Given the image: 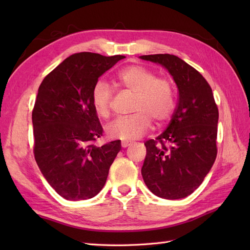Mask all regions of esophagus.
Returning a JSON list of instances; mask_svg holds the SVG:
<instances>
[{
	"instance_id": "34e87169",
	"label": "esophagus",
	"mask_w": 250,
	"mask_h": 250,
	"mask_svg": "<svg viewBox=\"0 0 250 250\" xmlns=\"http://www.w3.org/2000/svg\"><path fill=\"white\" fill-rule=\"evenodd\" d=\"M132 145V142H129V141H122L121 142V146L124 148H126L128 146Z\"/></svg>"
}]
</instances>
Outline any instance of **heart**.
<instances>
[{"mask_svg":"<svg viewBox=\"0 0 250 250\" xmlns=\"http://www.w3.org/2000/svg\"><path fill=\"white\" fill-rule=\"evenodd\" d=\"M117 83L135 94L132 106L134 114L111 121L106 128L113 139L131 141L144 135L151 125V118L159 124L167 121L175 108V94L171 81L157 77L142 65H130L117 74ZM91 105L99 117L107 118L110 114L111 89L100 81L91 92Z\"/></svg>","mask_w":250,"mask_h":250,"instance_id":"1","label":"heart"}]
</instances>
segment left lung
I'll use <instances>...</instances> for the list:
<instances>
[{"label": "left lung", "mask_w": 250, "mask_h": 250, "mask_svg": "<svg viewBox=\"0 0 250 250\" xmlns=\"http://www.w3.org/2000/svg\"><path fill=\"white\" fill-rule=\"evenodd\" d=\"M161 64L178 88V103L167 130L145 143L142 176L153 194L167 200L183 199L203 183L217 156L218 107L206 79L180 58L141 56Z\"/></svg>", "instance_id": "left-lung-1"}]
</instances>
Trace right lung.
<instances>
[{"label": "right lung", "mask_w": 250, "mask_h": 250, "mask_svg": "<svg viewBox=\"0 0 250 250\" xmlns=\"http://www.w3.org/2000/svg\"><path fill=\"white\" fill-rule=\"evenodd\" d=\"M125 56L74 54L42 82L32 111L34 158L47 182L62 198L91 199L106 183L121 149L120 141L93 144L103 128L91 105L99 77Z\"/></svg>", "instance_id": "obj_1"}]
</instances>
